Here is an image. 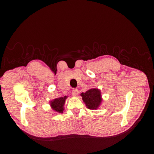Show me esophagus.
<instances>
[{
	"label": "esophagus",
	"instance_id": "1",
	"mask_svg": "<svg viewBox=\"0 0 154 154\" xmlns=\"http://www.w3.org/2000/svg\"><path fill=\"white\" fill-rule=\"evenodd\" d=\"M72 96H74V97H77V96L78 95V89H74L72 92Z\"/></svg>",
	"mask_w": 154,
	"mask_h": 154
}]
</instances>
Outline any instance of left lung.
<instances>
[{
  "label": "left lung",
  "instance_id": "1",
  "mask_svg": "<svg viewBox=\"0 0 154 154\" xmlns=\"http://www.w3.org/2000/svg\"><path fill=\"white\" fill-rule=\"evenodd\" d=\"M81 96L87 108L89 109H97L102 102L100 91L97 88L90 89L86 92L81 93Z\"/></svg>",
  "mask_w": 154,
  "mask_h": 154
}]
</instances>
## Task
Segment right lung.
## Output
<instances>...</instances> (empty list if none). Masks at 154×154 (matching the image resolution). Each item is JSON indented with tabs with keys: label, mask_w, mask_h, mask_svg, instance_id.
<instances>
[{
	"label": "right lung",
	"mask_w": 154,
	"mask_h": 154,
	"mask_svg": "<svg viewBox=\"0 0 154 154\" xmlns=\"http://www.w3.org/2000/svg\"><path fill=\"white\" fill-rule=\"evenodd\" d=\"M67 98V96H64L63 97H60L55 98L54 100H51L50 102V105L54 111L57 112L62 113L63 109V105H64L66 99Z\"/></svg>",
	"instance_id": "obj_1"
}]
</instances>
